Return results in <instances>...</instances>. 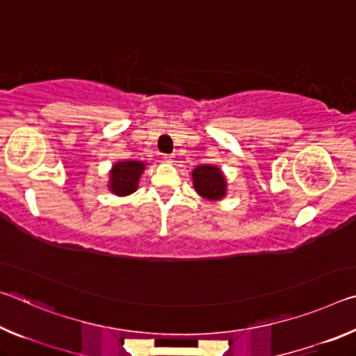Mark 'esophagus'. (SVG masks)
<instances>
[{"label": "esophagus", "instance_id": "1", "mask_svg": "<svg viewBox=\"0 0 356 356\" xmlns=\"http://www.w3.org/2000/svg\"><path fill=\"white\" fill-rule=\"evenodd\" d=\"M163 160L166 161V163H172V161H174V156H172V155H165V156H163Z\"/></svg>", "mask_w": 356, "mask_h": 356}]
</instances>
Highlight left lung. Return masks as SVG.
<instances>
[{"mask_svg": "<svg viewBox=\"0 0 356 356\" xmlns=\"http://www.w3.org/2000/svg\"><path fill=\"white\" fill-rule=\"evenodd\" d=\"M193 185L206 200H221L226 195V180L216 166L202 165L193 171Z\"/></svg>", "mask_w": 356, "mask_h": 356, "instance_id": "8db88e82", "label": "left lung"}]
</instances>
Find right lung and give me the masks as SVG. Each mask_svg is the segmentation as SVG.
<instances>
[{"instance_id":"obj_1","label":"right lung","mask_w":356,"mask_h":356,"mask_svg":"<svg viewBox=\"0 0 356 356\" xmlns=\"http://www.w3.org/2000/svg\"><path fill=\"white\" fill-rule=\"evenodd\" d=\"M143 170L144 163L141 161H120L114 165L110 174L111 191L119 196L134 193L138 188V179H140Z\"/></svg>"}]
</instances>
